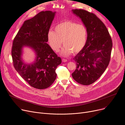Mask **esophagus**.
Here are the masks:
<instances>
[{"instance_id":"1","label":"esophagus","mask_w":125,"mask_h":125,"mask_svg":"<svg viewBox=\"0 0 125 125\" xmlns=\"http://www.w3.org/2000/svg\"><path fill=\"white\" fill-rule=\"evenodd\" d=\"M62 62H66L67 61V60H66V59H62Z\"/></svg>"}]
</instances>
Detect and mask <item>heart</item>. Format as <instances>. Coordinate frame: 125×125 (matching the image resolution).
Masks as SVG:
<instances>
[{
	"label": "heart",
	"instance_id": "b5f03b06",
	"mask_svg": "<svg viewBox=\"0 0 125 125\" xmlns=\"http://www.w3.org/2000/svg\"><path fill=\"white\" fill-rule=\"evenodd\" d=\"M87 36L86 26L70 20L57 24L55 27V32L50 30L48 33L49 44L55 52L59 51L63 42L64 47L61 54L64 56L79 52L86 44Z\"/></svg>",
	"mask_w": 125,
	"mask_h": 125
}]
</instances>
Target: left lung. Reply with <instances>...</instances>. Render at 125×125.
I'll return each mask as SVG.
<instances>
[{"instance_id":"1","label":"left lung","mask_w":125,"mask_h":125,"mask_svg":"<svg viewBox=\"0 0 125 125\" xmlns=\"http://www.w3.org/2000/svg\"><path fill=\"white\" fill-rule=\"evenodd\" d=\"M73 11L82 19L88 36L84 47L73 58L76 68L72 76L78 83L89 85L96 82L107 67L112 39L105 25L96 15L82 9Z\"/></svg>"}]
</instances>
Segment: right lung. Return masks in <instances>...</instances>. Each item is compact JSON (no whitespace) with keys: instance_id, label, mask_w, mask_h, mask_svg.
<instances>
[{"instance_id":"right-lung-1","label":"right lung","mask_w":125,"mask_h":125,"mask_svg":"<svg viewBox=\"0 0 125 125\" xmlns=\"http://www.w3.org/2000/svg\"><path fill=\"white\" fill-rule=\"evenodd\" d=\"M55 14V12L50 10L42 11L25 21L12 42L11 52L15 69L30 86L38 89L51 86L57 76V67L62 62L47 43ZM24 46H28L36 51L34 63L26 64L22 61L21 49Z\"/></svg>"}]
</instances>
